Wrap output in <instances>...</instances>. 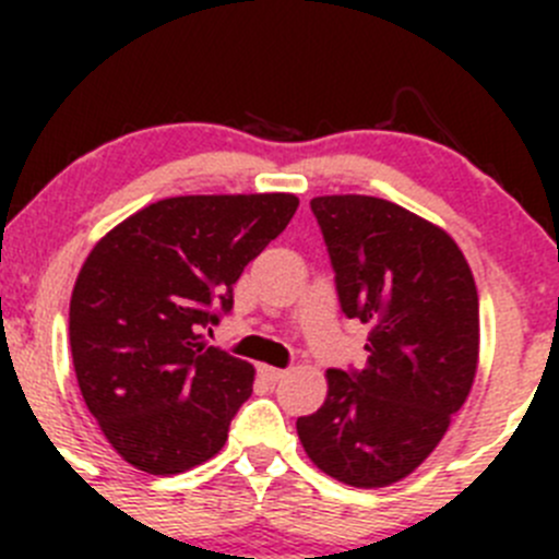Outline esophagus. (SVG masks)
I'll list each match as a JSON object with an SVG mask.
<instances>
[{"instance_id": "34e87169", "label": "esophagus", "mask_w": 559, "mask_h": 559, "mask_svg": "<svg viewBox=\"0 0 559 559\" xmlns=\"http://www.w3.org/2000/svg\"><path fill=\"white\" fill-rule=\"evenodd\" d=\"M259 376H262L264 381H270V384H275V381H281L286 376V370L281 368H273V365H259Z\"/></svg>"}]
</instances>
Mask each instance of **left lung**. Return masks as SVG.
I'll return each mask as SVG.
<instances>
[{
  "instance_id": "obj_1",
  "label": "left lung",
  "mask_w": 559,
  "mask_h": 559,
  "mask_svg": "<svg viewBox=\"0 0 559 559\" xmlns=\"http://www.w3.org/2000/svg\"><path fill=\"white\" fill-rule=\"evenodd\" d=\"M348 319L370 324L359 373L326 370L297 436L326 476L379 489L411 476L452 425L478 368V292L438 224L368 194L313 197Z\"/></svg>"
}]
</instances>
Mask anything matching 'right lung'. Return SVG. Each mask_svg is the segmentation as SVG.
<instances>
[{"label":"right lung","mask_w":559,"mask_h":559,"mask_svg":"<svg viewBox=\"0 0 559 559\" xmlns=\"http://www.w3.org/2000/svg\"><path fill=\"white\" fill-rule=\"evenodd\" d=\"M295 194L151 202L97 240L70 300L78 386L112 449L151 476L216 456L251 397L253 365L205 346L213 308L295 216Z\"/></svg>","instance_id":"1"}]
</instances>
